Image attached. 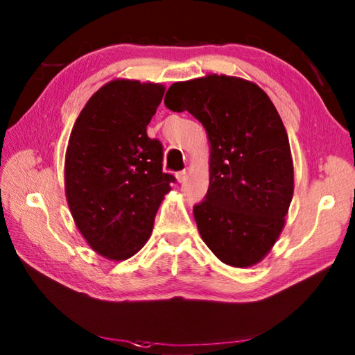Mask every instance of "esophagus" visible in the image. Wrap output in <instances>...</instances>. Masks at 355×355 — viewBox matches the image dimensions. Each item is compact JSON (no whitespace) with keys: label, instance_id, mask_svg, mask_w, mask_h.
Returning <instances> with one entry per match:
<instances>
[{"label":"esophagus","instance_id":"obj_1","mask_svg":"<svg viewBox=\"0 0 355 355\" xmlns=\"http://www.w3.org/2000/svg\"><path fill=\"white\" fill-rule=\"evenodd\" d=\"M186 177H187V172L186 171H180V172L175 173V178H177L178 183H184Z\"/></svg>","mask_w":355,"mask_h":355}]
</instances>
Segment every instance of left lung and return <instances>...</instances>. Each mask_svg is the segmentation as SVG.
Listing matches in <instances>:
<instances>
[{"mask_svg":"<svg viewBox=\"0 0 355 355\" xmlns=\"http://www.w3.org/2000/svg\"><path fill=\"white\" fill-rule=\"evenodd\" d=\"M189 111L209 140V189L193 207L200 235L221 262L259 263L285 227L294 192L288 135L267 93L252 80L206 74L175 82L164 96Z\"/></svg>","mask_w":355,"mask_h":355,"instance_id":"8db88e82","label":"left lung"}]
</instances>
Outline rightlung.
<instances>
[{"label":"right lung","mask_w":355,"mask_h":355,"mask_svg":"<svg viewBox=\"0 0 355 355\" xmlns=\"http://www.w3.org/2000/svg\"><path fill=\"white\" fill-rule=\"evenodd\" d=\"M166 87L112 79L89 97L69 139L65 197L87 244L125 261L146 244L157 210L175 182L163 173V148L146 128Z\"/></svg>","instance_id":"add662e5"}]
</instances>
